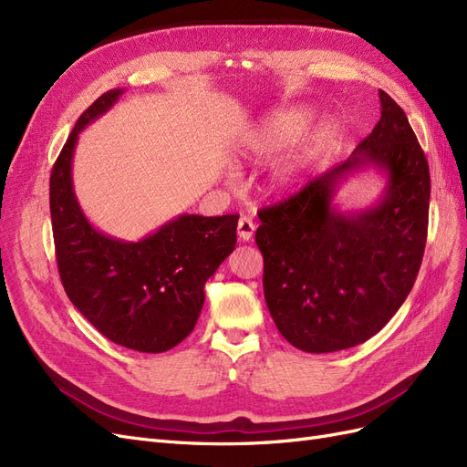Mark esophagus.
<instances>
[{"label":"esophagus","instance_id":"obj_1","mask_svg":"<svg viewBox=\"0 0 467 467\" xmlns=\"http://www.w3.org/2000/svg\"><path fill=\"white\" fill-rule=\"evenodd\" d=\"M253 234H255V223H253L251 218L242 216L237 222V237L239 242H251Z\"/></svg>","mask_w":467,"mask_h":467}]
</instances>
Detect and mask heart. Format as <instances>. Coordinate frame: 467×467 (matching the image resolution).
Wrapping results in <instances>:
<instances>
[{
	"instance_id": "obj_1",
	"label": "heart",
	"mask_w": 467,
	"mask_h": 467,
	"mask_svg": "<svg viewBox=\"0 0 467 467\" xmlns=\"http://www.w3.org/2000/svg\"><path fill=\"white\" fill-rule=\"evenodd\" d=\"M312 119L314 110L306 105H290L271 110L242 136L234 148V160L237 163H259L273 158V155L290 146ZM327 142V124H316L314 129H309L271 167L266 177V191L275 196H286L298 191Z\"/></svg>"
}]
</instances>
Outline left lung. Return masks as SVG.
<instances>
[{"label":"left lung","instance_id":"obj_1","mask_svg":"<svg viewBox=\"0 0 467 467\" xmlns=\"http://www.w3.org/2000/svg\"><path fill=\"white\" fill-rule=\"evenodd\" d=\"M379 105L374 130L347 161L259 212L268 312L304 352L368 341L405 302L425 253L429 163L403 109L381 89ZM364 168L385 177L380 199L364 211H341L337 187Z\"/></svg>","mask_w":467,"mask_h":467}]
</instances>
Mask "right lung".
<instances>
[{
  "mask_svg": "<svg viewBox=\"0 0 467 467\" xmlns=\"http://www.w3.org/2000/svg\"><path fill=\"white\" fill-rule=\"evenodd\" d=\"M110 89L78 119L52 167L50 216L67 298L112 343L165 352L189 337L204 306V282L235 249L237 214H181L153 234L124 242L83 214L72 179L79 132L115 107Z\"/></svg>",
  "mask_w": 467,
  "mask_h": 467,
  "instance_id": "right-lung-1",
  "label": "right lung"
}]
</instances>
